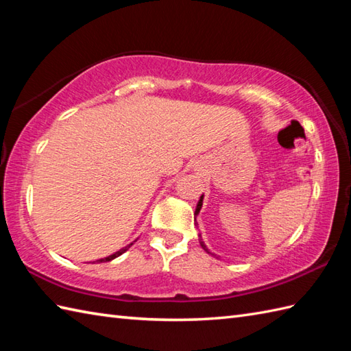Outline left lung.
I'll use <instances>...</instances> for the list:
<instances>
[{
  "instance_id": "1",
  "label": "left lung",
  "mask_w": 351,
  "mask_h": 351,
  "mask_svg": "<svg viewBox=\"0 0 351 351\" xmlns=\"http://www.w3.org/2000/svg\"><path fill=\"white\" fill-rule=\"evenodd\" d=\"M201 206H202V197H201V199L198 201V206H197V210H195V213H198V212H199V208H201ZM201 246H202V247H204V251H206V252H208V249L206 247V245H204V243H202V241H201ZM208 254H210V252H208ZM212 255H213V254H212Z\"/></svg>"
}]
</instances>
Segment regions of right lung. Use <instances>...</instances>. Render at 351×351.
<instances>
[{"label":"right lung","instance_id":"obj_1","mask_svg":"<svg viewBox=\"0 0 351 351\" xmlns=\"http://www.w3.org/2000/svg\"><path fill=\"white\" fill-rule=\"evenodd\" d=\"M132 245H134V243H130L129 246H126V247H123V249H120V251H117L115 254H112V255H110V256H106V258H100V260H99V263H106V261H111V260L117 258V256H120L121 254H124V252H126V251H128V249H129V247H130Z\"/></svg>","mask_w":351,"mask_h":351}]
</instances>
